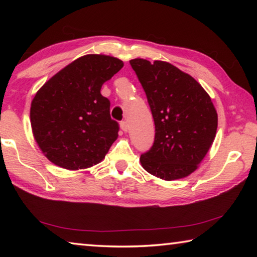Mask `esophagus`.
<instances>
[{
	"label": "esophagus",
	"instance_id": "1",
	"mask_svg": "<svg viewBox=\"0 0 257 257\" xmlns=\"http://www.w3.org/2000/svg\"><path fill=\"white\" fill-rule=\"evenodd\" d=\"M120 128L122 129L124 133H125V132H128L129 125H128V123H127V121H121V123H120Z\"/></svg>",
	"mask_w": 257,
	"mask_h": 257
}]
</instances>
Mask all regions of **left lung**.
I'll use <instances>...</instances> for the list:
<instances>
[{"mask_svg":"<svg viewBox=\"0 0 257 257\" xmlns=\"http://www.w3.org/2000/svg\"><path fill=\"white\" fill-rule=\"evenodd\" d=\"M129 62L145 90L155 124L154 144L141 155L142 167L167 181L189 176L215 138L217 113L210 95L171 63L144 59Z\"/></svg>","mask_w":257,"mask_h":257,"instance_id":"left-lung-1","label":"left lung"}]
</instances>
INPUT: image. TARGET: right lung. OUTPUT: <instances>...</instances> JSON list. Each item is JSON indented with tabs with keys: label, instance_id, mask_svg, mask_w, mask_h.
Listing matches in <instances>:
<instances>
[{
	"label": "right lung",
	"instance_id": "1",
	"mask_svg": "<svg viewBox=\"0 0 257 257\" xmlns=\"http://www.w3.org/2000/svg\"><path fill=\"white\" fill-rule=\"evenodd\" d=\"M123 67L113 56L87 54L64 67L35 95L30 124L38 147L52 163L79 170L105 158L118 138L104 82Z\"/></svg>",
	"mask_w": 257,
	"mask_h": 257
}]
</instances>
